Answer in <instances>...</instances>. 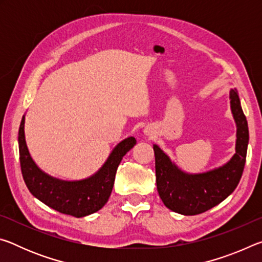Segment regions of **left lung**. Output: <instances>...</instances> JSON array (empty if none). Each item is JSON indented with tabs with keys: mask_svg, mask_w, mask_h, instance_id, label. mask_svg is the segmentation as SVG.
<instances>
[{
	"mask_svg": "<svg viewBox=\"0 0 262 262\" xmlns=\"http://www.w3.org/2000/svg\"><path fill=\"white\" fill-rule=\"evenodd\" d=\"M236 122V152L220 167L202 173H187L154 144L157 190L168 209L181 215H198L225 200L239 184L246 162L248 126L236 89L229 94Z\"/></svg>",
	"mask_w": 262,
	"mask_h": 262,
	"instance_id": "obj_1",
	"label": "left lung"
}]
</instances>
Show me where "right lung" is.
Returning a JSON list of instances; mask_svg holds the SVG:
<instances>
[{
	"mask_svg": "<svg viewBox=\"0 0 262 262\" xmlns=\"http://www.w3.org/2000/svg\"><path fill=\"white\" fill-rule=\"evenodd\" d=\"M24 125L25 115L19 126L18 148L21 174L31 194L54 210L75 217L91 215L101 209L112 192L119 164L136 144L135 137L119 142L96 173L81 180H62L43 172L31 157Z\"/></svg>",
	"mask_w": 262,
	"mask_h": 262,
	"instance_id": "1",
	"label": "right lung"
}]
</instances>
